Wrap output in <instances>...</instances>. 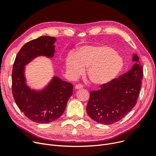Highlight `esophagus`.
Instances as JSON below:
<instances>
[{
    "instance_id": "1",
    "label": "esophagus",
    "mask_w": 156,
    "mask_h": 156,
    "mask_svg": "<svg viewBox=\"0 0 156 156\" xmlns=\"http://www.w3.org/2000/svg\"><path fill=\"white\" fill-rule=\"evenodd\" d=\"M83 87V86L82 84H77L75 86V88L76 89V90H80V89H82Z\"/></svg>"
}]
</instances>
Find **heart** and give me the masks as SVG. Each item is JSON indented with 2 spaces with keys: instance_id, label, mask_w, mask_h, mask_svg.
Returning a JSON list of instances; mask_svg holds the SVG:
<instances>
[{
  "instance_id": "obj_1",
  "label": "heart",
  "mask_w": 156,
  "mask_h": 156,
  "mask_svg": "<svg viewBox=\"0 0 156 156\" xmlns=\"http://www.w3.org/2000/svg\"><path fill=\"white\" fill-rule=\"evenodd\" d=\"M124 67L123 58L115 49L108 46H83L65 60L66 70L76 79L88 68L87 76L95 86L108 84L115 79Z\"/></svg>"
}]
</instances>
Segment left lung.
Returning a JSON list of instances; mask_svg holds the SVG:
<instances>
[{
	"label": "left lung",
	"instance_id": "8db88e82",
	"mask_svg": "<svg viewBox=\"0 0 156 156\" xmlns=\"http://www.w3.org/2000/svg\"><path fill=\"white\" fill-rule=\"evenodd\" d=\"M139 58L133 55L136 63L128 72L115 78L100 90L91 91L86 110L93 120L100 124L118 122L136 104L143 78L142 66Z\"/></svg>",
	"mask_w": 156,
	"mask_h": 156
}]
</instances>
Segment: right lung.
Instances as JSON below:
<instances>
[{"label":"right lung","mask_w":156,"mask_h":156,"mask_svg":"<svg viewBox=\"0 0 156 156\" xmlns=\"http://www.w3.org/2000/svg\"><path fill=\"white\" fill-rule=\"evenodd\" d=\"M53 37L41 36L27 42L14 60L12 72V93L17 106L30 120L49 123L60 117L72 95L73 85L54 77L42 91L32 90L25 84V65L37 56L53 57L55 53Z\"/></svg>","instance_id":"1"}]
</instances>
